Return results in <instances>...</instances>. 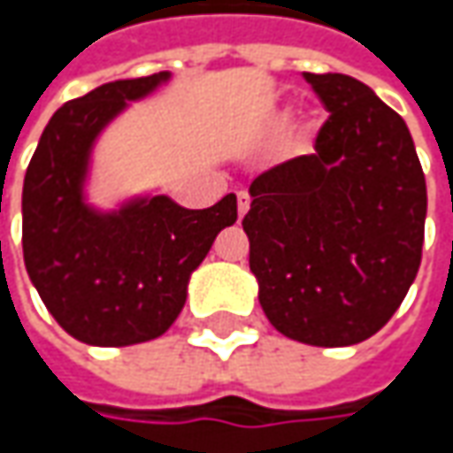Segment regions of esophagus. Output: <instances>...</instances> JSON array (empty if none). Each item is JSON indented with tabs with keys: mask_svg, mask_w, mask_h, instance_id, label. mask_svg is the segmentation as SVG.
<instances>
[{
	"mask_svg": "<svg viewBox=\"0 0 453 453\" xmlns=\"http://www.w3.org/2000/svg\"><path fill=\"white\" fill-rule=\"evenodd\" d=\"M250 194L247 191H239L236 194V211H239V217H244L247 214V209H250Z\"/></svg>",
	"mask_w": 453,
	"mask_h": 453,
	"instance_id": "34e87169",
	"label": "esophagus"
}]
</instances>
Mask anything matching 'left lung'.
I'll return each instance as SVG.
<instances>
[{
    "mask_svg": "<svg viewBox=\"0 0 453 453\" xmlns=\"http://www.w3.org/2000/svg\"><path fill=\"white\" fill-rule=\"evenodd\" d=\"M304 80L330 118L315 153L259 173L242 226L267 320L342 348L375 335L421 265L426 179L403 118L340 73Z\"/></svg>",
    "mask_w": 453,
    "mask_h": 453,
    "instance_id": "1",
    "label": "left lung"
}]
</instances>
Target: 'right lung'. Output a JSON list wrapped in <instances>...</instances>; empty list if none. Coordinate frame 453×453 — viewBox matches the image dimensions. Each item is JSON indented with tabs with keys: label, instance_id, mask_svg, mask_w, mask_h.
Returning <instances> with one entry per match:
<instances>
[{
	"label": "right lung",
	"instance_id": "1",
	"mask_svg": "<svg viewBox=\"0 0 453 453\" xmlns=\"http://www.w3.org/2000/svg\"><path fill=\"white\" fill-rule=\"evenodd\" d=\"M168 78L171 73L115 80L65 103L27 165V274L62 330L88 345L123 348L164 335L186 303L191 272L219 232L236 221L234 194L209 209H183L164 194L115 211H97L85 201L100 131Z\"/></svg>",
	"mask_w": 453,
	"mask_h": 453
}]
</instances>
